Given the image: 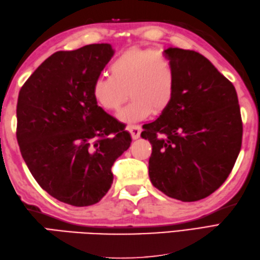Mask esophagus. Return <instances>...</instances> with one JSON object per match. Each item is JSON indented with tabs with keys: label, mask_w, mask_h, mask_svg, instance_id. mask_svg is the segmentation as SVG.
I'll return each instance as SVG.
<instances>
[{
	"label": "esophagus",
	"mask_w": 260,
	"mask_h": 260,
	"mask_svg": "<svg viewBox=\"0 0 260 260\" xmlns=\"http://www.w3.org/2000/svg\"><path fill=\"white\" fill-rule=\"evenodd\" d=\"M127 129L131 133L132 137H133L134 140L139 139L140 135H141V132H142V127L140 125H135V124H131L127 126Z\"/></svg>",
	"instance_id": "esophagus-1"
}]
</instances>
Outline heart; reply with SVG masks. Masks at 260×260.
<instances>
[{"mask_svg":"<svg viewBox=\"0 0 260 260\" xmlns=\"http://www.w3.org/2000/svg\"><path fill=\"white\" fill-rule=\"evenodd\" d=\"M110 76L95 79L91 88L96 104L108 112H116L126 98L131 102L120 110L123 121H137L152 113L163 112L172 102L176 74L172 61L163 53L150 49L129 48L109 66Z\"/></svg>","mask_w":260,"mask_h":260,"instance_id":"1","label":"heart"}]
</instances>
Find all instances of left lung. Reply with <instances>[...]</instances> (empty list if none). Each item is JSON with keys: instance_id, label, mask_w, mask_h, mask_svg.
<instances>
[{"instance_id": "left-lung-1", "label": "left lung", "mask_w": 260, "mask_h": 260, "mask_svg": "<svg viewBox=\"0 0 260 260\" xmlns=\"http://www.w3.org/2000/svg\"><path fill=\"white\" fill-rule=\"evenodd\" d=\"M176 85L162 115L143 126L152 144L148 174L170 198L198 201L218 190L239 155L242 120L233 82L197 51L164 50Z\"/></svg>"}]
</instances>
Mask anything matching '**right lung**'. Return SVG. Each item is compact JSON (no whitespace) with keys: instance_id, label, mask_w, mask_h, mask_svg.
<instances>
[{"instance_id":"right-lung-1","label":"right lung","mask_w":260,"mask_h":260,"mask_svg":"<svg viewBox=\"0 0 260 260\" xmlns=\"http://www.w3.org/2000/svg\"><path fill=\"white\" fill-rule=\"evenodd\" d=\"M113 54L109 43L58 51L19 92L21 155L38 184L70 206L101 201L113 183L114 162L132 143L126 125L99 107L91 93Z\"/></svg>"}]
</instances>
